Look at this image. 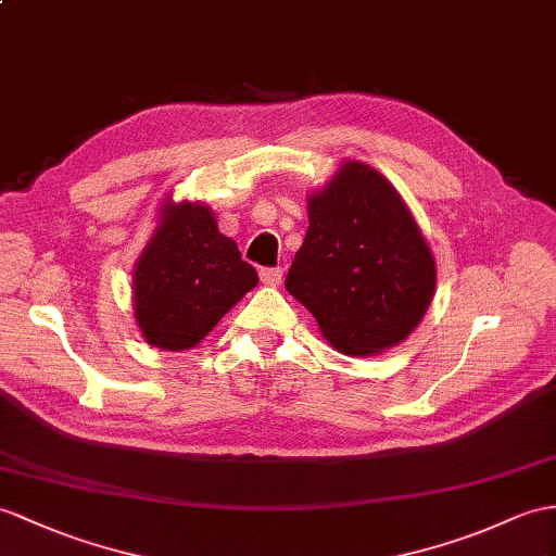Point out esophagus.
<instances>
[{
    "mask_svg": "<svg viewBox=\"0 0 556 556\" xmlns=\"http://www.w3.org/2000/svg\"><path fill=\"white\" fill-rule=\"evenodd\" d=\"M260 278L266 282V286H278V282L282 280V268L276 266V268H262L260 270Z\"/></svg>",
    "mask_w": 556,
    "mask_h": 556,
    "instance_id": "obj_1",
    "label": "esophagus"
}]
</instances>
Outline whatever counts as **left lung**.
<instances>
[{"label": "left lung", "instance_id": "1", "mask_svg": "<svg viewBox=\"0 0 556 556\" xmlns=\"http://www.w3.org/2000/svg\"><path fill=\"white\" fill-rule=\"evenodd\" d=\"M286 288L334 349L370 356L422 320L437 266L396 188L363 162H346L308 198V231Z\"/></svg>", "mask_w": 556, "mask_h": 556}]
</instances>
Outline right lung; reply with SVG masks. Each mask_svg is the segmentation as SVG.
Masks as SVG:
<instances>
[{"mask_svg": "<svg viewBox=\"0 0 556 556\" xmlns=\"http://www.w3.org/2000/svg\"><path fill=\"white\" fill-rule=\"evenodd\" d=\"M260 276L205 205L167 202L134 270V306L148 344L195 346Z\"/></svg>", "mask_w": 556, "mask_h": 556, "instance_id": "right-lung-1", "label": "right lung"}]
</instances>
